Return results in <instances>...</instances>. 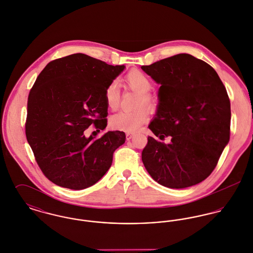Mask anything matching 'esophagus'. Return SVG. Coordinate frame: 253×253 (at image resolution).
Wrapping results in <instances>:
<instances>
[{"mask_svg":"<svg viewBox=\"0 0 253 253\" xmlns=\"http://www.w3.org/2000/svg\"><path fill=\"white\" fill-rule=\"evenodd\" d=\"M133 137H134V134H133V133H127V134H126V139L128 140H131Z\"/></svg>","mask_w":253,"mask_h":253,"instance_id":"obj_1","label":"esophagus"}]
</instances>
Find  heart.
Returning <instances> with one entry per match:
<instances>
[{
	"mask_svg": "<svg viewBox=\"0 0 253 253\" xmlns=\"http://www.w3.org/2000/svg\"><path fill=\"white\" fill-rule=\"evenodd\" d=\"M125 83L132 90L139 93L137 107H154V98L149 93L152 88V82L148 76L139 70H132L126 75ZM105 99L110 110L115 111L119 107L120 87L116 81H113L107 85L105 89ZM147 119L148 113L144 109H139L133 112L123 111L115 113L111 117V125L113 129L119 131L136 132Z\"/></svg>",
	"mask_w": 253,
	"mask_h": 253,
	"instance_id": "1",
	"label": "heart"
}]
</instances>
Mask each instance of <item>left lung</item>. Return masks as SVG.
<instances>
[{"mask_svg":"<svg viewBox=\"0 0 253 253\" xmlns=\"http://www.w3.org/2000/svg\"><path fill=\"white\" fill-rule=\"evenodd\" d=\"M142 71L159 88L157 113L148 125L160 140L147 138L141 160L151 177L169 188H186L214 169L230 140L231 108L224 84L203 60L181 53Z\"/></svg>","mask_w":253,"mask_h":253,"instance_id":"8db88e82","label":"left lung"}]
</instances>
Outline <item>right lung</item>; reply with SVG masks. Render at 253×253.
Returning a JSON list of instances; mask_svg holds the SVG:
<instances>
[{
	"label": "right lung",
	"mask_w": 253,
	"mask_h": 253,
	"mask_svg": "<svg viewBox=\"0 0 253 253\" xmlns=\"http://www.w3.org/2000/svg\"><path fill=\"white\" fill-rule=\"evenodd\" d=\"M124 68L76 53L49 62L37 78L29 94L26 138L39 167L56 185L84 189L112 166L125 133L96 138L86 130L107 127L105 89Z\"/></svg>",
	"instance_id": "1"
}]
</instances>
